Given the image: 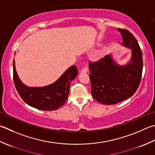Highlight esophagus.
Here are the masks:
<instances>
[{"label": "esophagus", "instance_id": "obj_1", "mask_svg": "<svg viewBox=\"0 0 155 155\" xmlns=\"http://www.w3.org/2000/svg\"><path fill=\"white\" fill-rule=\"evenodd\" d=\"M87 72H88V68L87 67H84L83 68H82L81 71V72H82V73H86Z\"/></svg>", "mask_w": 155, "mask_h": 155}]
</instances>
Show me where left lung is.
Returning a JSON list of instances; mask_svg holds the SVG:
<instances>
[{
    "instance_id": "left-lung-1",
    "label": "left lung",
    "mask_w": 155,
    "mask_h": 155,
    "mask_svg": "<svg viewBox=\"0 0 155 155\" xmlns=\"http://www.w3.org/2000/svg\"><path fill=\"white\" fill-rule=\"evenodd\" d=\"M117 30L122 36V45L132 50L130 62L120 66L108 54L89 63L92 97L105 105L117 104L134 95L140 83L143 68L141 49L134 36L128 30Z\"/></svg>"
}]
</instances>
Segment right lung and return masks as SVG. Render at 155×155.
<instances>
[{"instance_id": "obj_1", "label": "right lung", "mask_w": 155, "mask_h": 155, "mask_svg": "<svg viewBox=\"0 0 155 155\" xmlns=\"http://www.w3.org/2000/svg\"><path fill=\"white\" fill-rule=\"evenodd\" d=\"M78 69L72 66L54 83L42 87H29L19 79L13 60V81L18 93L27 105L40 110H56L68 98L72 81L77 77Z\"/></svg>"}]
</instances>
